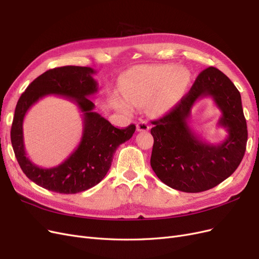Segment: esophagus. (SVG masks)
Here are the masks:
<instances>
[{
    "mask_svg": "<svg viewBox=\"0 0 259 259\" xmlns=\"http://www.w3.org/2000/svg\"><path fill=\"white\" fill-rule=\"evenodd\" d=\"M136 127H137L138 132H147L150 130V126H149L147 121H139L136 125Z\"/></svg>",
    "mask_w": 259,
    "mask_h": 259,
    "instance_id": "34e87169",
    "label": "esophagus"
}]
</instances>
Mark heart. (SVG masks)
Instances as JSON below:
<instances>
[{"instance_id": "heart-1", "label": "heart", "mask_w": 259, "mask_h": 259, "mask_svg": "<svg viewBox=\"0 0 259 259\" xmlns=\"http://www.w3.org/2000/svg\"><path fill=\"white\" fill-rule=\"evenodd\" d=\"M190 83L187 69L174 65L137 67L122 77L121 91L126 99L116 98L115 103L125 110L134 105L149 103L151 111L164 114L170 111L185 95Z\"/></svg>"}]
</instances>
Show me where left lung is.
I'll return each instance as SVG.
<instances>
[{
  "label": "left lung",
  "instance_id": "8db88e82",
  "mask_svg": "<svg viewBox=\"0 0 259 259\" xmlns=\"http://www.w3.org/2000/svg\"><path fill=\"white\" fill-rule=\"evenodd\" d=\"M204 97L213 98L222 111L219 126L229 133L218 145L203 142L187 124L192 107ZM152 124L151 167L161 182L173 189L191 193L211 189L231 176L244 156L247 126L240 92L214 67L203 70L187 95Z\"/></svg>",
  "mask_w": 259,
  "mask_h": 259
}]
</instances>
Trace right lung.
<instances>
[{"mask_svg":"<svg viewBox=\"0 0 259 259\" xmlns=\"http://www.w3.org/2000/svg\"><path fill=\"white\" fill-rule=\"evenodd\" d=\"M95 72L90 67L79 66L51 69L28 86L15 109L11 130L15 155L26 176L50 191L74 194L99 184L111 166L117 147L131 139L136 130L134 124L116 128L94 111L95 105L89 97L98 91V84L92 76ZM46 95H60L71 100L83 112L84 126L78 148L58 167L51 169L37 167L26 158L22 131L26 111Z\"/></svg>","mask_w":259,"mask_h":259,"instance_id":"add662e5","label":"right lung"}]
</instances>
